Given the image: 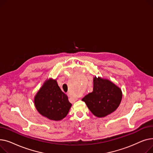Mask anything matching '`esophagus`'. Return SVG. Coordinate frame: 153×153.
<instances>
[{
  "instance_id": "obj_1",
  "label": "esophagus",
  "mask_w": 153,
  "mask_h": 153,
  "mask_svg": "<svg viewBox=\"0 0 153 153\" xmlns=\"http://www.w3.org/2000/svg\"><path fill=\"white\" fill-rule=\"evenodd\" d=\"M68 96L69 97H70V98H71V99H74V98L73 97H72V96L70 94V93H68Z\"/></svg>"
}]
</instances>
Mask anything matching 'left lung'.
<instances>
[{
  "label": "left lung",
  "instance_id": "8db88e82",
  "mask_svg": "<svg viewBox=\"0 0 153 153\" xmlns=\"http://www.w3.org/2000/svg\"><path fill=\"white\" fill-rule=\"evenodd\" d=\"M93 91L82 99L94 115L105 117L115 111L122 99L120 88L110 80L94 76Z\"/></svg>",
  "mask_w": 153,
  "mask_h": 153
}]
</instances>
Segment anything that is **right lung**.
<instances>
[{
  "mask_svg": "<svg viewBox=\"0 0 153 153\" xmlns=\"http://www.w3.org/2000/svg\"><path fill=\"white\" fill-rule=\"evenodd\" d=\"M36 109L42 116L54 121L65 118L72 106L68 96L62 92L57 81L47 79L34 97Z\"/></svg>",
  "mask_w": 153,
  "mask_h": 153,
  "instance_id": "1",
  "label": "right lung"
}]
</instances>
